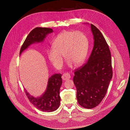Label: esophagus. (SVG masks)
Returning a JSON list of instances; mask_svg holds the SVG:
<instances>
[{
	"label": "esophagus",
	"instance_id": "1",
	"mask_svg": "<svg viewBox=\"0 0 130 130\" xmlns=\"http://www.w3.org/2000/svg\"><path fill=\"white\" fill-rule=\"evenodd\" d=\"M61 77H62L63 80H66L71 78V75L69 73H64L62 75V76H61Z\"/></svg>",
	"mask_w": 130,
	"mask_h": 130
}]
</instances>
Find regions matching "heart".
I'll list each match as a JSON object with an SVG mask.
<instances>
[{
  "instance_id": "heart-1",
  "label": "heart",
  "mask_w": 130,
  "mask_h": 130,
  "mask_svg": "<svg viewBox=\"0 0 130 130\" xmlns=\"http://www.w3.org/2000/svg\"><path fill=\"white\" fill-rule=\"evenodd\" d=\"M88 50V39L83 32L64 30L54 39L53 47L48 49L47 54L51 64L60 69L63 65V55L70 67L79 66L84 62Z\"/></svg>"
}]
</instances>
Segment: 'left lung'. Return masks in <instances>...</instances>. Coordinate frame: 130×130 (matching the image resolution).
I'll use <instances>...</instances> for the list:
<instances>
[{
  "label": "left lung",
  "instance_id": "1",
  "mask_svg": "<svg viewBox=\"0 0 130 130\" xmlns=\"http://www.w3.org/2000/svg\"><path fill=\"white\" fill-rule=\"evenodd\" d=\"M90 26L93 48L87 63L75 72L73 77L78 103L86 108H94L101 103L113 75L108 46L100 30L93 24Z\"/></svg>",
  "mask_w": 130,
  "mask_h": 130
}]
</instances>
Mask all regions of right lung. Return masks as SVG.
Returning a JSON list of instances; mask_svg holds the SVG:
<instances>
[{"instance_id":"1","label":"right lung","mask_w":130,"mask_h":130,"mask_svg":"<svg viewBox=\"0 0 130 130\" xmlns=\"http://www.w3.org/2000/svg\"><path fill=\"white\" fill-rule=\"evenodd\" d=\"M53 32L52 28L43 27L34 28L26 37L20 49L19 55H21L31 45L43 42L46 36ZM61 77V74H55L52 75L48 78L46 90L39 97L32 96L25 88L26 94L30 103L38 110L43 112H51L56 110L60 105L59 90L62 84Z\"/></svg>"}]
</instances>
